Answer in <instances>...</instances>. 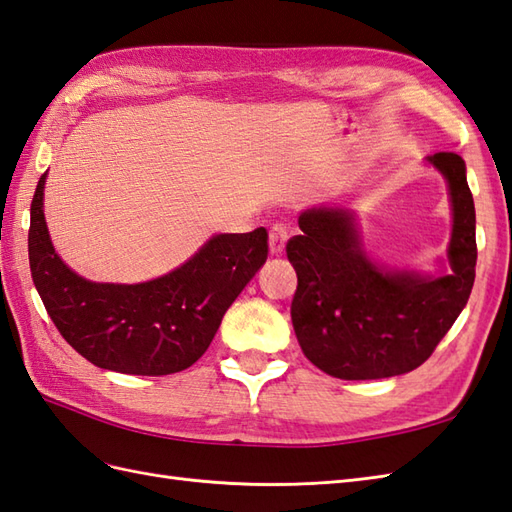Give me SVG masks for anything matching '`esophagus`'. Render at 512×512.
<instances>
[{
  "label": "esophagus",
  "mask_w": 512,
  "mask_h": 512,
  "mask_svg": "<svg viewBox=\"0 0 512 512\" xmlns=\"http://www.w3.org/2000/svg\"><path fill=\"white\" fill-rule=\"evenodd\" d=\"M285 242H288V229L283 227V224H272L270 233H268V246H270V253L272 255H279L283 253Z\"/></svg>",
  "instance_id": "34e87169"
}]
</instances>
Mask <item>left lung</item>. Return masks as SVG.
<instances>
[{"instance_id": "obj_1", "label": "left lung", "mask_w": 512, "mask_h": 512, "mask_svg": "<svg viewBox=\"0 0 512 512\" xmlns=\"http://www.w3.org/2000/svg\"><path fill=\"white\" fill-rule=\"evenodd\" d=\"M427 163L449 189L454 224L447 272L423 275L377 264L364 251L355 213L340 205L305 209L303 233L285 246L299 277L290 310L294 334L305 358L331 377L410 373L465 310L478 259L467 168L456 152H436Z\"/></svg>"}]
</instances>
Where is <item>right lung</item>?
<instances>
[{
	"instance_id": "obj_1",
	"label": "right lung",
	"mask_w": 512,
	"mask_h": 512,
	"mask_svg": "<svg viewBox=\"0 0 512 512\" xmlns=\"http://www.w3.org/2000/svg\"><path fill=\"white\" fill-rule=\"evenodd\" d=\"M45 176L30 207L28 255L32 281L61 336L106 371L172 375L192 366L266 264V229L213 235L185 264L152 281H89L54 251L43 213Z\"/></svg>"
}]
</instances>
